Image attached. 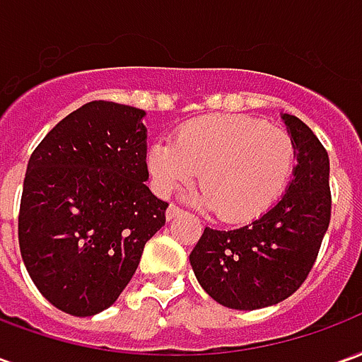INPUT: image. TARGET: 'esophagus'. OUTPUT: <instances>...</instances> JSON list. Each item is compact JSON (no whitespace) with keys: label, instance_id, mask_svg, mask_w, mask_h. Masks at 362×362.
<instances>
[{"label":"esophagus","instance_id":"obj_1","mask_svg":"<svg viewBox=\"0 0 362 362\" xmlns=\"http://www.w3.org/2000/svg\"><path fill=\"white\" fill-rule=\"evenodd\" d=\"M180 213H182V209H180V207H178V205L170 204V205H168V209H166V219L173 221L174 217H178Z\"/></svg>","mask_w":362,"mask_h":362}]
</instances>
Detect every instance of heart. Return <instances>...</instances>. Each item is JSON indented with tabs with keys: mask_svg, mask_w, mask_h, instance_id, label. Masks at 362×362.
<instances>
[{
	"mask_svg": "<svg viewBox=\"0 0 362 362\" xmlns=\"http://www.w3.org/2000/svg\"><path fill=\"white\" fill-rule=\"evenodd\" d=\"M295 143L285 129L250 116H213L188 122L173 143L158 141L147 153L151 180L160 196L196 178L202 209L219 211L228 223H248L269 211L295 168Z\"/></svg>",
	"mask_w": 362,
	"mask_h": 362,
	"instance_id": "b5f03b06",
	"label": "heart"
}]
</instances>
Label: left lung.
<instances>
[{"mask_svg":"<svg viewBox=\"0 0 362 362\" xmlns=\"http://www.w3.org/2000/svg\"><path fill=\"white\" fill-rule=\"evenodd\" d=\"M281 118L296 153L287 192L244 227H205L189 254L205 293L235 310H258L293 295L308 277L329 227L327 151L303 119L291 114Z\"/></svg>","mask_w":362,"mask_h":362,"instance_id":"8db88e82","label":"left lung"}]
</instances>
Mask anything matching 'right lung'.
Listing matches in <instances>:
<instances>
[{
  "label": "right lung",
  "instance_id": "right-lung-1",
  "mask_svg": "<svg viewBox=\"0 0 362 362\" xmlns=\"http://www.w3.org/2000/svg\"><path fill=\"white\" fill-rule=\"evenodd\" d=\"M145 110L93 100L52 127L28 160L19 246L36 288L71 316L116 303L168 204L145 186Z\"/></svg>",
  "mask_w": 362,
  "mask_h": 362
}]
</instances>
